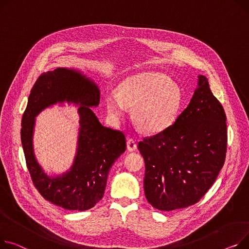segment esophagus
<instances>
[{
  "mask_svg": "<svg viewBox=\"0 0 249 249\" xmlns=\"http://www.w3.org/2000/svg\"><path fill=\"white\" fill-rule=\"evenodd\" d=\"M136 148H137V144H136L135 140L132 139V138H129L128 141H127V149H128V150L130 152L135 151Z\"/></svg>",
  "mask_w": 249,
  "mask_h": 249,
  "instance_id": "34e87169",
  "label": "esophagus"
}]
</instances>
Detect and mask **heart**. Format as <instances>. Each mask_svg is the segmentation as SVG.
<instances>
[{
	"mask_svg": "<svg viewBox=\"0 0 249 249\" xmlns=\"http://www.w3.org/2000/svg\"><path fill=\"white\" fill-rule=\"evenodd\" d=\"M182 102V92L166 75L141 73L123 81L118 92L109 89L105 105L109 115L120 120L133 108L134 121L148 133H160L175 121Z\"/></svg>",
	"mask_w": 249,
	"mask_h": 249,
	"instance_id": "b5f03b06",
	"label": "heart"
}]
</instances>
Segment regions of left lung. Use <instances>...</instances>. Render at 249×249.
<instances>
[{
    "label": "left lung",
    "mask_w": 249,
    "mask_h": 249,
    "mask_svg": "<svg viewBox=\"0 0 249 249\" xmlns=\"http://www.w3.org/2000/svg\"><path fill=\"white\" fill-rule=\"evenodd\" d=\"M174 124L138 149L145 161L144 191L161 211L185 208L199 201L216 180L227 150L226 115L206 77Z\"/></svg>",
    "instance_id": "8db88e82"
}]
</instances>
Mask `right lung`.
<instances>
[{
	"label": "right lung",
	"mask_w": 249,
	"mask_h": 249,
	"mask_svg": "<svg viewBox=\"0 0 249 249\" xmlns=\"http://www.w3.org/2000/svg\"><path fill=\"white\" fill-rule=\"evenodd\" d=\"M81 103L78 152L71 170L51 178L39 167L32 152L31 135L35 117L57 102ZM100 101V92L78 72L64 68L43 73L33 86L23 114L21 141L33 184L46 200L67 210L84 211L102 199L113 163L126 149L122 131L104 127L91 106Z\"/></svg>",
	"instance_id": "obj_1"
}]
</instances>
